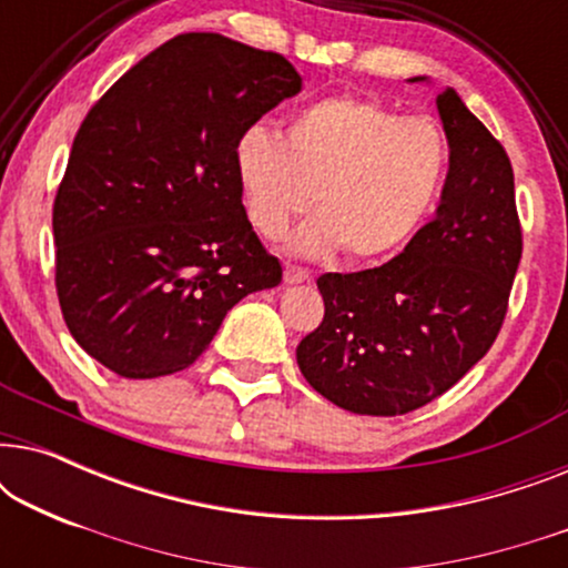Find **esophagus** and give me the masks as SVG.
I'll return each mask as SVG.
<instances>
[{"mask_svg": "<svg viewBox=\"0 0 568 568\" xmlns=\"http://www.w3.org/2000/svg\"><path fill=\"white\" fill-rule=\"evenodd\" d=\"M307 278H310L307 268L292 266V263H286V268H284V282L286 284H300V282H307Z\"/></svg>", "mask_w": 568, "mask_h": 568, "instance_id": "34e87169", "label": "esophagus"}]
</instances>
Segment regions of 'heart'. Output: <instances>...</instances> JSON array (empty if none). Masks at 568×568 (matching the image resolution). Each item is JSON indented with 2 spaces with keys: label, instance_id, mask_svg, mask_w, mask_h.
I'll return each mask as SVG.
<instances>
[{
  "label": "heart",
  "instance_id": "heart-1",
  "mask_svg": "<svg viewBox=\"0 0 568 568\" xmlns=\"http://www.w3.org/2000/svg\"><path fill=\"white\" fill-rule=\"evenodd\" d=\"M447 168L437 121L364 95L323 98L300 108L284 136L253 123L235 142L247 220L263 237H282L315 199L317 214L292 237V251L313 258L400 251L437 206Z\"/></svg>",
  "mask_w": 568,
  "mask_h": 568
}]
</instances>
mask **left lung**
Masks as SVG:
<instances>
[{
    "label": "left lung",
    "instance_id": "obj_1",
    "mask_svg": "<svg viewBox=\"0 0 568 568\" xmlns=\"http://www.w3.org/2000/svg\"><path fill=\"white\" fill-rule=\"evenodd\" d=\"M437 108L449 142L437 216L383 266L317 278L323 323L297 346L307 383L352 414L400 416L439 398L507 317L523 258L509 154L455 90Z\"/></svg>",
    "mask_w": 568,
    "mask_h": 568
}]
</instances>
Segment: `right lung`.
Segmentation results:
<instances>
[{
	"label": "right lung",
	"instance_id": "1",
	"mask_svg": "<svg viewBox=\"0 0 568 568\" xmlns=\"http://www.w3.org/2000/svg\"><path fill=\"white\" fill-rule=\"evenodd\" d=\"M300 88L282 53L183 33L90 108L53 199V282L92 359L173 375L240 300L282 282L245 214L235 142Z\"/></svg>",
	"mask_w": 568,
	"mask_h": 568
}]
</instances>
